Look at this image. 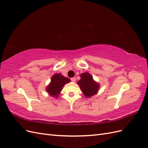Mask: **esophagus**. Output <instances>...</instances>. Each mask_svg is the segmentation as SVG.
<instances>
[{"label":"esophagus","mask_w":148,"mask_h":148,"mask_svg":"<svg viewBox=\"0 0 148 148\" xmlns=\"http://www.w3.org/2000/svg\"><path fill=\"white\" fill-rule=\"evenodd\" d=\"M71 81L72 82H75L76 81V78L75 77H73V78H71Z\"/></svg>","instance_id":"obj_1"}]
</instances>
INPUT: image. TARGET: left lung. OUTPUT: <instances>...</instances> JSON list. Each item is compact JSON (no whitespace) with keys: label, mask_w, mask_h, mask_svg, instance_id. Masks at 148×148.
I'll return each mask as SVG.
<instances>
[{"label":"left lung","mask_w":148,"mask_h":148,"mask_svg":"<svg viewBox=\"0 0 148 148\" xmlns=\"http://www.w3.org/2000/svg\"><path fill=\"white\" fill-rule=\"evenodd\" d=\"M78 84L81 88L84 95L89 97L95 95L97 92L99 85L93 80L92 77L89 73H83L81 75Z\"/></svg>","instance_id":"obj_1"}]
</instances>
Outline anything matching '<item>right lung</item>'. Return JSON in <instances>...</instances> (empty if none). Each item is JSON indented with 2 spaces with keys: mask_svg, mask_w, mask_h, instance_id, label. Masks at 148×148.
<instances>
[{
  "mask_svg": "<svg viewBox=\"0 0 148 148\" xmlns=\"http://www.w3.org/2000/svg\"><path fill=\"white\" fill-rule=\"evenodd\" d=\"M70 82V80L69 78L64 77V76L61 75V74H55L52 77L51 82L47 87L46 90L49 95L57 97L65 84L69 83Z\"/></svg>",
  "mask_w": 148,
  "mask_h": 148,
  "instance_id": "obj_1",
  "label": "right lung"
}]
</instances>
